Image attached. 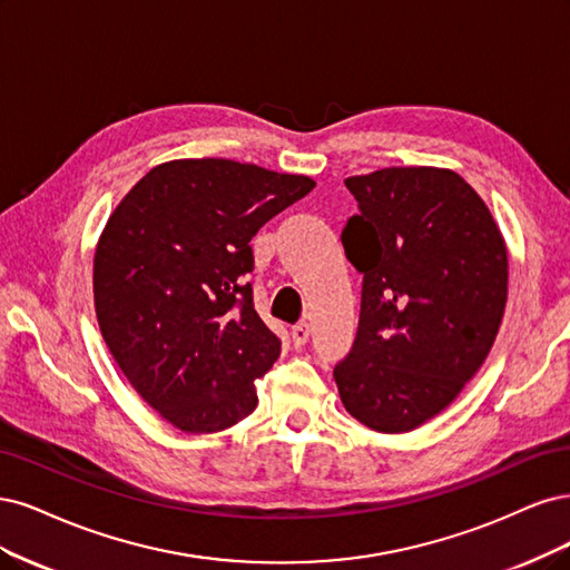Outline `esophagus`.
Listing matches in <instances>:
<instances>
[{"label":"esophagus","mask_w":570,"mask_h":570,"mask_svg":"<svg viewBox=\"0 0 570 570\" xmlns=\"http://www.w3.org/2000/svg\"><path fill=\"white\" fill-rule=\"evenodd\" d=\"M307 338H309V326H307V324L293 326V332H291V341H293V345H296V347H303V345L307 343Z\"/></svg>","instance_id":"1"}]
</instances>
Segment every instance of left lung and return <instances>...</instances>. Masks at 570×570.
<instances>
[{"instance_id": "obj_1", "label": "left lung", "mask_w": 570, "mask_h": 570, "mask_svg": "<svg viewBox=\"0 0 570 570\" xmlns=\"http://www.w3.org/2000/svg\"><path fill=\"white\" fill-rule=\"evenodd\" d=\"M345 187L360 210L341 242L364 279L357 336L334 379L360 424L407 433L462 393L498 338L504 236L448 168H383Z\"/></svg>"}]
</instances>
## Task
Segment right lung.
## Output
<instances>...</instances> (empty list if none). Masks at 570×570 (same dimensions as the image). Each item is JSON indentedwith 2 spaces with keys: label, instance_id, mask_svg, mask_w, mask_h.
<instances>
[{
  "label": "right lung",
  "instance_id": "add662e5",
  "mask_svg": "<svg viewBox=\"0 0 570 570\" xmlns=\"http://www.w3.org/2000/svg\"><path fill=\"white\" fill-rule=\"evenodd\" d=\"M315 189L227 158H179L146 173L95 250L101 336L132 389L185 433L246 419L255 379L282 353L253 307L250 238Z\"/></svg>",
  "mask_w": 570,
  "mask_h": 570
}]
</instances>
